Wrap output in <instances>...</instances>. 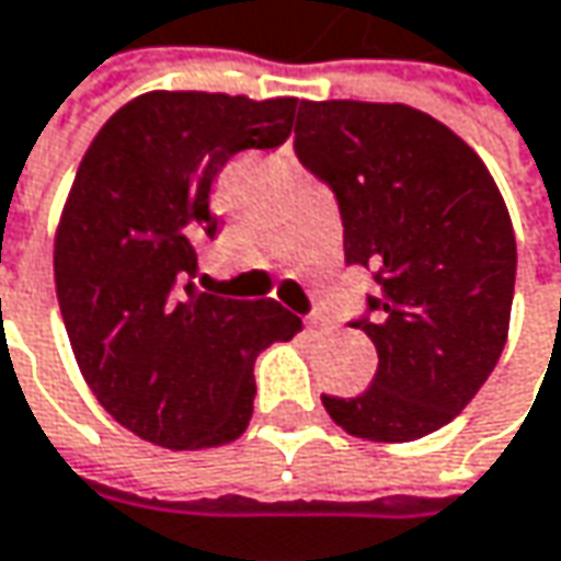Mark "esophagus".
<instances>
[{
	"label": "esophagus",
	"mask_w": 561,
	"mask_h": 561,
	"mask_svg": "<svg viewBox=\"0 0 561 561\" xmlns=\"http://www.w3.org/2000/svg\"><path fill=\"white\" fill-rule=\"evenodd\" d=\"M309 328H316V331H328V319H324V316H312V319H309Z\"/></svg>",
	"instance_id": "esophagus-1"
}]
</instances>
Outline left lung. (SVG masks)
<instances>
[{"mask_svg":"<svg viewBox=\"0 0 561 561\" xmlns=\"http://www.w3.org/2000/svg\"><path fill=\"white\" fill-rule=\"evenodd\" d=\"M296 154L334 188L344 255L376 271L373 385L328 398V416L366 442H413L451 423L495 369L515 296L505 198L461 135L407 103L302 100Z\"/></svg>","mask_w":561,"mask_h":561,"instance_id":"left-lung-1","label":"left lung"}]
</instances>
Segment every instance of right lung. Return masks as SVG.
<instances>
[{
  "label": "right lung",
  "mask_w": 561,
  "mask_h": 561,
  "mask_svg": "<svg viewBox=\"0 0 561 561\" xmlns=\"http://www.w3.org/2000/svg\"><path fill=\"white\" fill-rule=\"evenodd\" d=\"M296 98L148 91L91 141L59 214L53 271L71 353L100 407L138 438L198 451L245 433L255 356L299 316L202 294L210 183L239 151L280 148Z\"/></svg>",
  "instance_id": "right-lung-1"
}]
</instances>
